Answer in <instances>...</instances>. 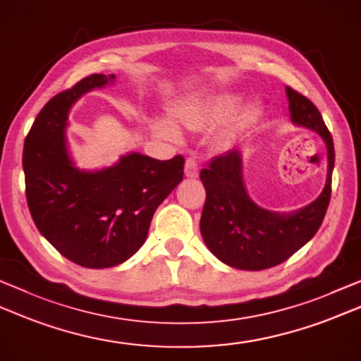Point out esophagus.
I'll return each mask as SVG.
<instances>
[{
	"instance_id": "obj_1",
	"label": "esophagus",
	"mask_w": 361,
	"mask_h": 361,
	"mask_svg": "<svg viewBox=\"0 0 361 361\" xmlns=\"http://www.w3.org/2000/svg\"><path fill=\"white\" fill-rule=\"evenodd\" d=\"M185 175L188 178H197L199 176V164L194 158H188L185 162Z\"/></svg>"
}]
</instances>
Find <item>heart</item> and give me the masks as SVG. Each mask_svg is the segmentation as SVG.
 I'll return each instance as SVG.
<instances>
[{"instance_id":"b5f03b06","label":"heart","mask_w":361,"mask_h":361,"mask_svg":"<svg viewBox=\"0 0 361 361\" xmlns=\"http://www.w3.org/2000/svg\"><path fill=\"white\" fill-rule=\"evenodd\" d=\"M238 108V98L231 94H207L197 95L173 104L171 108V114L176 122L185 125L189 130H204L222 120L230 117ZM252 109L249 108L239 117L243 122L250 117ZM153 130L159 136L167 139H178L180 131L175 123L169 118H158L153 122Z\"/></svg>"}]
</instances>
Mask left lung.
I'll use <instances>...</instances> for the list:
<instances>
[{
    "label": "left lung",
    "instance_id": "8db88e82",
    "mask_svg": "<svg viewBox=\"0 0 361 361\" xmlns=\"http://www.w3.org/2000/svg\"><path fill=\"white\" fill-rule=\"evenodd\" d=\"M289 114L295 125L316 131L327 145L329 171L321 195L294 213L280 214L259 208L243 180V159L236 148L209 161L200 180L207 190L200 231L214 255L236 269L261 271L283 263L319 230L331 195L335 167L334 139L316 106L286 86Z\"/></svg>",
    "mask_w": 361,
    "mask_h": 361
}]
</instances>
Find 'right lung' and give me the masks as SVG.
I'll return each instance as SVG.
<instances>
[{
  "label": "right lung",
  "instance_id": "add662e5",
  "mask_svg": "<svg viewBox=\"0 0 361 361\" xmlns=\"http://www.w3.org/2000/svg\"><path fill=\"white\" fill-rule=\"evenodd\" d=\"M116 75L94 73L59 92L35 117L23 147L26 200L35 227L62 257L89 269L122 264L147 239L152 217L183 180L185 158L128 153L102 171H80L67 152L68 111Z\"/></svg>",
  "mask_w": 361,
  "mask_h": 361
}]
</instances>
